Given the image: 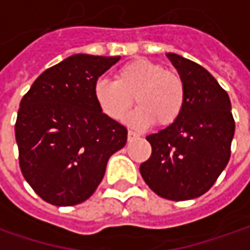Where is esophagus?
<instances>
[{
	"instance_id": "34e87169",
	"label": "esophagus",
	"mask_w": 250,
	"mask_h": 250,
	"mask_svg": "<svg viewBox=\"0 0 250 250\" xmlns=\"http://www.w3.org/2000/svg\"><path fill=\"white\" fill-rule=\"evenodd\" d=\"M138 134H137L136 131H133V130H128V133H127V138H128V141H133V140H136Z\"/></svg>"
}]
</instances>
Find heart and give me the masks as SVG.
Wrapping results in <instances>:
<instances>
[{
    "mask_svg": "<svg viewBox=\"0 0 250 250\" xmlns=\"http://www.w3.org/2000/svg\"><path fill=\"white\" fill-rule=\"evenodd\" d=\"M93 96L107 117L120 120L134 102L128 123L148 127L154 122L168 127L179 119L185 106V82L176 71L165 70L161 64L146 59L128 61L114 72V81L99 80Z\"/></svg>",
    "mask_w": 250,
    "mask_h": 250,
    "instance_id": "b5f03b06",
    "label": "heart"
}]
</instances>
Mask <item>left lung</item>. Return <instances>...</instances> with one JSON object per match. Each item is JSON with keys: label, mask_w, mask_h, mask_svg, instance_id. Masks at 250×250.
Here are the masks:
<instances>
[{"label": "left lung", "mask_w": 250, "mask_h": 250, "mask_svg": "<svg viewBox=\"0 0 250 250\" xmlns=\"http://www.w3.org/2000/svg\"><path fill=\"white\" fill-rule=\"evenodd\" d=\"M168 57L185 82V106L175 123L146 137L152 152L140 173L158 196L183 201L208 191L227 167L235 120L228 93L208 71L175 53Z\"/></svg>", "instance_id": "8db88e82"}]
</instances>
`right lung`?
Segmentation results:
<instances>
[{
	"instance_id": "add662e5",
	"label": "right lung",
	"mask_w": 250,
	"mask_h": 250,
	"mask_svg": "<svg viewBox=\"0 0 250 250\" xmlns=\"http://www.w3.org/2000/svg\"><path fill=\"white\" fill-rule=\"evenodd\" d=\"M120 57L75 54L42 72L18 110L15 138L23 178L44 201L68 207L89 199L127 128L102 113L98 78Z\"/></svg>"
}]
</instances>
